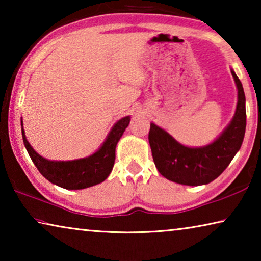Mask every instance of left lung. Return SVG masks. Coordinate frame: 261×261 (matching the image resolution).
Listing matches in <instances>:
<instances>
[{"mask_svg": "<svg viewBox=\"0 0 261 261\" xmlns=\"http://www.w3.org/2000/svg\"><path fill=\"white\" fill-rule=\"evenodd\" d=\"M237 86V106L232 120L213 143L188 147L166 130L151 123L148 141L159 173L171 182L191 185L208 184L223 173L240 151L246 127L245 94L242 83L231 69Z\"/></svg>", "mask_w": 261, "mask_h": 261, "instance_id": "left-lung-1", "label": "left lung"}]
</instances>
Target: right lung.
<instances>
[{
  "instance_id": "right-lung-1",
  "label": "right lung",
  "mask_w": 261,
  "mask_h": 261,
  "mask_svg": "<svg viewBox=\"0 0 261 261\" xmlns=\"http://www.w3.org/2000/svg\"><path fill=\"white\" fill-rule=\"evenodd\" d=\"M21 123V135L30 158L43 177L50 183L67 190H82L99 184L112 173L115 162V149L123 132L129 125L130 116L115 123L101 147L90 156L70 161L47 160L34 151L26 139Z\"/></svg>"
}]
</instances>
